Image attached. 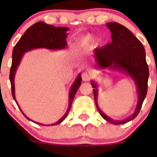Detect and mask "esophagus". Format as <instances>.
<instances>
[{"instance_id":"obj_1","label":"esophagus","mask_w":157,"mask_h":157,"mask_svg":"<svg viewBox=\"0 0 157 157\" xmlns=\"http://www.w3.org/2000/svg\"><path fill=\"white\" fill-rule=\"evenodd\" d=\"M91 75L88 73H83L82 75V79L83 81H89L91 80Z\"/></svg>"}]
</instances>
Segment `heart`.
Wrapping results in <instances>:
<instances>
[{
  "label": "heart",
  "mask_w": 157,
  "mask_h": 157,
  "mask_svg": "<svg viewBox=\"0 0 157 157\" xmlns=\"http://www.w3.org/2000/svg\"><path fill=\"white\" fill-rule=\"evenodd\" d=\"M93 41V37L91 35H86L82 37L80 41V46H88Z\"/></svg>",
  "instance_id": "heart-1"
}]
</instances>
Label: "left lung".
<instances>
[{"mask_svg":"<svg viewBox=\"0 0 157 157\" xmlns=\"http://www.w3.org/2000/svg\"><path fill=\"white\" fill-rule=\"evenodd\" d=\"M106 26L111 32V44L94 51L97 68L120 71L129 75L136 86L138 101L134 113L122 120H114L105 114L97 104V84L91 81L95 103L102 118L113 125H120L134 120L138 115L147 94L149 70L143 45L130 30L118 23H108Z\"/></svg>","mask_w":157,"mask_h":157,"instance_id":"8db88e82","label":"left lung"}]
</instances>
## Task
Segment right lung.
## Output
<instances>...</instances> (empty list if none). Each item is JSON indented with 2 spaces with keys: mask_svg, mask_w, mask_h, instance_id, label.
Returning <instances> with one entry per match:
<instances>
[{
  "mask_svg": "<svg viewBox=\"0 0 157 157\" xmlns=\"http://www.w3.org/2000/svg\"><path fill=\"white\" fill-rule=\"evenodd\" d=\"M68 30H69V29L68 27H55L52 25L46 24L43 21H40V22L36 23L30 26L25 32L23 35L21 37L17 44L15 45L13 48V51H12V63L10 69V80L11 87H12V97H13L17 105H18V104L16 100L15 93V75L16 70L18 67L23 55L26 52L31 51L32 49H35V48H44L49 50L63 49L67 46L66 38L67 37L66 32ZM81 80H82V77H81L80 74H79L76 80H75L72 86H71V89H70L69 94H68V108L67 111L63 116L55 123L46 125V124L39 123V122L33 121L23 113L22 110L18 105L19 109L27 120L35 122L38 125L44 126L58 125L63 121L68 115V112H69L75 94H76L77 89H79L81 85Z\"/></svg>",
  "mask_w": 157,
  "mask_h": 157,
  "instance_id": "obj_1",
  "label": "right lung"
}]
</instances>
